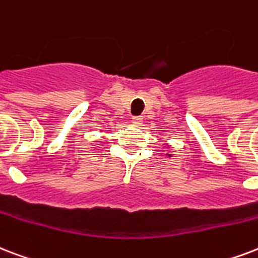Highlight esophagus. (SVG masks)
Here are the masks:
<instances>
[{"mask_svg":"<svg viewBox=\"0 0 258 258\" xmlns=\"http://www.w3.org/2000/svg\"><path fill=\"white\" fill-rule=\"evenodd\" d=\"M142 121H143L142 116H134L133 117L134 124H142Z\"/></svg>","mask_w":258,"mask_h":258,"instance_id":"obj_1","label":"esophagus"}]
</instances>
